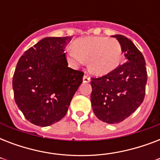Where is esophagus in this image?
<instances>
[{
    "label": "esophagus",
    "instance_id": "34e87169",
    "mask_svg": "<svg viewBox=\"0 0 160 160\" xmlns=\"http://www.w3.org/2000/svg\"><path fill=\"white\" fill-rule=\"evenodd\" d=\"M90 81V78L87 75H84V77H83V82L84 83H89Z\"/></svg>",
    "mask_w": 160,
    "mask_h": 160
}]
</instances>
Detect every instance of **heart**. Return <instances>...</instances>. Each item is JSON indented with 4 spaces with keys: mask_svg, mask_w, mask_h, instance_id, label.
I'll return each instance as SVG.
<instances>
[{
    "mask_svg": "<svg viewBox=\"0 0 160 160\" xmlns=\"http://www.w3.org/2000/svg\"><path fill=\"white\" fill-rule=\"evenodd\" d=\"M67 58L75 65L88 61L90 72L101 76L119 67L122 60V48L115 39L88 36L73 42V48L68 49Z\"/></svg>",
    "mask_w": 160,
    "mask_h": 160,
    "instance_id": "1",
    "label": "heart"
}]
</instances>
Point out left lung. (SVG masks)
Segmentation results:
<instances>
[{
    "label": "left lung",
    "mask_w": 160,
    "mask_h": 160,
    "mask_svg": "<svg viewBox=\"0 0 160 160\" xmlns=\"http://www.w3.org/2000/svg\"><path fill=\"white\" fill-rule=\"evenodd\" d=\"M118 40L126 63L102 77L92 79L90 95L95 116L108 124H117L133 114L145 95L147 71L145 60L129 39L122 35Z\"/></svg>",
    "instance_id": "obj_1"
}]
</instances>
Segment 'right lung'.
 I'll return each instance as SVG.
<instances>
[{
  "mask_svg": "<svg viewBox=\"0 0 160 160\" xmlns=\"http://www.w3.org/2000/svg\"><path fill=\"white\" fill-rule=\"evenodd\" d=\"M71 36L46 37L20 58L13 75L15 101L27 120L46 127L67 113L84 73L68 67L65 53Z\"/></svg>",
  "mask_w": 160,
  "mask_h": 160,
  "instance_id": "add662e5",
  "label": "right lung"
}]
</instances>
